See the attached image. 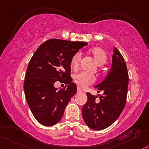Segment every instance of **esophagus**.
Wrapping results in <instances>:
<instances>
[{"label": "esophagus", "instance_id": "esophagus-1", "mask_svg": "<svg viewBox=\"0 0 149 149\" xmlns=\"http://www.w3.org/2000/svg\"><path fill=\"white\" fill-rule=\"evenodd\" d=\"M77 91L78 92V93H80V92H82V89H81L80 87H79V86H78V88H77Z\"/></svg>", "mask_w": 149, "mask_h": 149}]
</instances>
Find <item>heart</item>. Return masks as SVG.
<instances>
[{"instance_id":"heart-1","label":"heart","mask_w":149,"mask_h":149,"mask_svg":"<svg viewBox=\"0 0 149 149\" xmlns=\"http://www.w3.org/2000/svg\"><path fill=\"white\" fill-rule=\"evenodd\" d=\"M90 53L93 55L94 59L99 65H104L107 61V55L105 51L100 47H93L90 49ZM81 58L80 52H76L71 58L70 66L73 69H76L78 67ZM75 82L82 88L87 87L93 84L95 81V78L93 75L86 73L84 71H80L73 76Z\"/></svg>"}]
</instances>
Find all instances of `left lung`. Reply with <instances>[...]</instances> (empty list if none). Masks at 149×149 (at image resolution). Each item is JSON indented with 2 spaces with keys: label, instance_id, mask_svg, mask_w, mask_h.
<instances>
[{
  "label": "left lung",
  "instance_id": "1",
  "mask_svg": "<svg viewBox=\"0 0 149 149\" xmlns=\"http://www.w3.org/2000/svg\"><path fill=\"white\" fill-rule=\"evenodd\" d=\"M129 74L123 56L114 48L112 65L104 80L95 86V96L87 92V102L82 107V118L86 125L93 130H102L112 125L121 114L126 104Z\"/></svg>",
  "mask_w": 149,
  "mask_h": 149
}]
</instances>
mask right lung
<instances>
[{
    "mask_svg": "<svg viewBox=\"0 0 149 149\" xmlns=\"http://www.w3.org/2000/svg\"><path fill=\"white\" fill-rule=\"evenodd\" d=\"M87 45L61 39H50L37 49L28 65L24 91L33 116L39 123L50 127L58 123L69 100L77 91L71 82L70 61ZM63 81L67 88L58 90L53 84Z\"/></svg>",
    "mask_w": 149,
    "mask_h": 149,
    "instance_id": "add662e5",
    "label": "right lung"
}]
</instances>
